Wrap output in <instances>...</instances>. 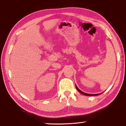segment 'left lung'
I'll return each mask as SVG.
<instances>
[{"mask_svg": "<svg viewBox=\"0 0 126 126\" xmlns=\"http://www.w3.org/2000/svg\"><path fill=\"white\" fill-rule=\"evenodd\" d=\"M76 89H77V91L79 92H80V93H82V94H84L85 95H87V96H94V95H98L99 94H101V93H99V94H88V93H86L83 92L81 91L77 87V86L76 85Z\"/></svg>", "mask_w": 126, "mask_h": 126, "instance_id": "obj_1", "label": "left lung"}]
</instances>
